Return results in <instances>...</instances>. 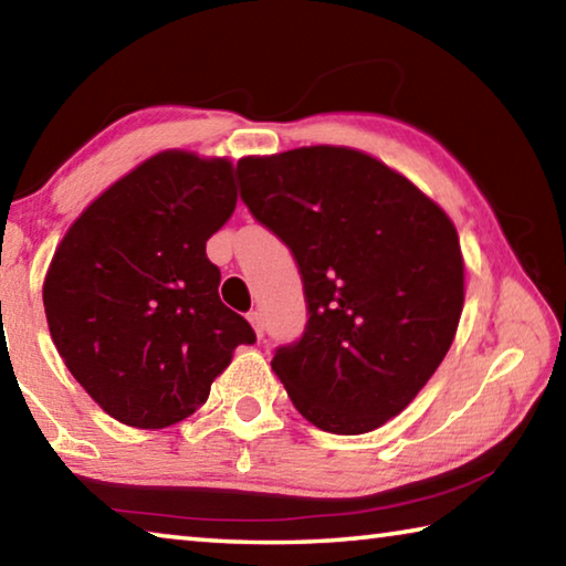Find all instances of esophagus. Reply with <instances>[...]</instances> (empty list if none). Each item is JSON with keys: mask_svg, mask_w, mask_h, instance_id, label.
<instances>
[{"mask_svg": "<svg viewBox=\"0 0 566 566\" xmlns=\"http://www.w3.org/2000/svg\"><path fill=\"white\" fill-rule=\"evenodd\" d=\"M247 319H249V324H252V329H254V334H256V337H264V319H262V312H249L247 314Z\"/></svg>", "mask_w": 566, "mask_h": 566, "instance_id": "esophagus-1", "label": "esophagus"}]
</instances>
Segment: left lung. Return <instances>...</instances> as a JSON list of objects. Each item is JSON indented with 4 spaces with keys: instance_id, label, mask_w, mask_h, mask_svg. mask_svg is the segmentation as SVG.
Listing matches in <instances>:
<instances>
[{
    "instance_id": "obj_1",
    "label": "left lung",
    "mask_w": 566,
    "mask_h": 566,
    "mask_svg": "<svg viewBox=\"0 0 566 566\" xmlns=\"http://www.w3.org/2000/svg\"><path fill=\"white\" fill-rule=\"evenodd\" d=\"M244 205L292 249L310 322L274 375L296 411L332 434L397 417L452 347L464 306L454 222L385 161L300 147L237 165Z\"/></svg>"
}]
</instances>
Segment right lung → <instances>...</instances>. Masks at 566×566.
Segmentation results:
<instances>
[{
    "mask_svg": "<svg viewBox=\"0 0 566 566\" xmlns=\"http://www.w3.org/2000/svg\"><path fill=\"white\" fill-rule=\"evenodd\" d=\"M237 207L234 165L167 149L104 189L66 229L44 276L66 369L122 424L165 429L205 405L256 337L219 300L207 239Z\"/></svg>",
    "mask_w": 566,
    "mask_h": 566,
    "instance_id": "obj_1",
    "label": "right lung"
}]
</instances>
